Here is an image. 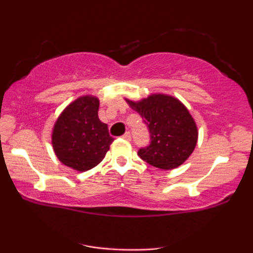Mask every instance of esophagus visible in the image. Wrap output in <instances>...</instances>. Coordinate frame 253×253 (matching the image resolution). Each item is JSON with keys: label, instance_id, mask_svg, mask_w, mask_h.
I'll use <instances>...</instances> for the list:
<instances>
[{"label": "esophagus", "instance_id": "obj_1", "mask_svg": "<svg viewBox=\"0 0 253 253\" xmlns=\"http://www.w3.org/2000/svg\"><path fill=\"white\" fill-rule=\"evenodd\" d=\"M123 138L125 139V140H130V133L129 132H126V133H125V134L123 135Z\"/></svg>", "mask_w": 253, "mask_h": 253}]
</instances>
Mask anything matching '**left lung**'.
Wrapping results in <instances>:
<instances>
[{"label": "left lung", "mask_w": 253, "mask_h": 253, "mask_svg": "<svg viewBox=\"0 0 253 253\" xmlns=\"http://www.w3.org/2000/svg\"><path fill=\"white\" fill-rule=\"evenodd\" d=\"M150 129L151 144L139 150L143 161L162 170L178 168L195 150L199 129L189 109L178 98L155 92L141 100L125 98Z\"/></svg>", "instance_id": "obj_1"}]
</instances>
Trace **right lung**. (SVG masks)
I'll list each match as a JSON object with an SVG mask.
<instances>
[{
    "mask_svg": "<svg viewBox=\"0 0 253 253\" xmlns=\"http://www.w3.org/2000/svg\"><path fill=\"white\" fill-rule=\"evenodd\" d=\"M98 107L97 96L82 95L63 109L52 128L54 155L75 171L84 172L100 164L114 140L98 119Z\"/></svg>",
    "mask_w": 253,
    "mask_h": 253,
    "instance_id": "add662e5",
    "label": "right lung"
}]
</instances>
